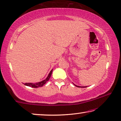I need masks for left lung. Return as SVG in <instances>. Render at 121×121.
<instances>
[{"label": "left lung", "instance_id": "left-lung-1", "mask_svg": "<svg viewBox=\"0 0 121 121\" xmlns=\"http://www.w3.org/2000/svg\"><path fill=\"white\" fill-rule=\"evenodd\" d=\"M74 85H75V86H77V87H80V86H77V85H75V84H74ZM82 87H83V86H82ZM84 87L85 88V87H86V86H84ZM83 88H84V87H83Z\"/></svg>", "mask_w": 121, "mask_h": 121}]
</instances>
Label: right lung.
I'll return each mask as SVG.
<instances>
[{"instance_id":"add662e5","label":"right lung","mask_w":121,"mask_h":121,"mask_svg":"<svg viewBox=\"0 0 121 121\" xmlns=\"http://www.w3.org/2000/svg\"><path fill=\"white\" fill-rule=\"evenodd\" d=\"M52 70L50 72V73L49 74V75L47 77V78L43 80L41 82H39L36 83H26L24 84V85H26V86H29L30 87H32V88H39V87H41L42 86L45 84V83L49 81L50 77H51L52 72Z\"/></svg>"}]
</instances>
